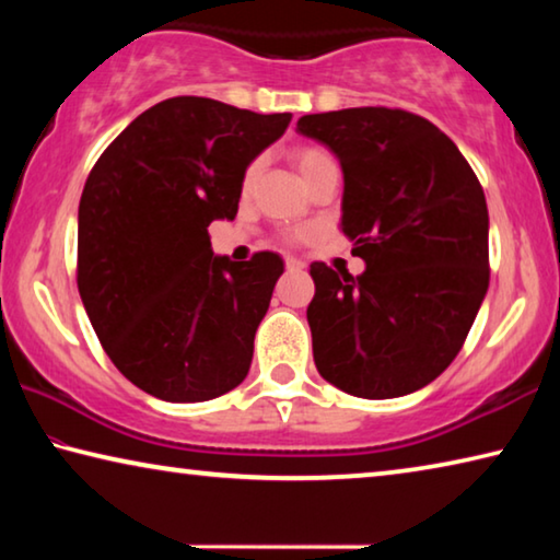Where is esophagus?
Listing matches in <instances>:
<instances>
[{
	"label": "esophagus",
	"mask_w": 560,
	"mask_h": 560,
	"mask_svg": "<svg viewBox=\"0 0 560 560\" xmlns=\"http://www.w3.org/2000/svg\"><path fill=\"white\" fill-rule=\"evenodd\" d=\"M287 269L289 271H301V269H306V264L299 261V259H293V257H287Z\"/></svg>",
	"instance_id": "1"
}]
</instances>
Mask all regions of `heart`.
I'll use <instances>...</instances> for the list:
<instances>
[{
  "mask_svg": "<svg viewBox=\"0 0 560 560\" xmlns=\"http://www.w3.org/2000/svg\"><path fill=\"white\" fill-rule=\"evenodd\" d=\"M289 155L293 160V165H296V170L301 173L303 183H308V179L314 177L320 167H326V165L334 163V158H330L328 150L318 148V145H293ZM257 175H259V160H254V163L246 167V173H244V187H249L254 179H257ZM281 240L283 242H291L293 234L291 232H281Z\"/></svg>",
  "mask_w": 560,
  "mask_h": 560,
  "instance_id": "obj_1",
  "label": "heart"
}]
</instances>
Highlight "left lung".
Segmentation results:
<instances>
[{
  "mask_svg": "<svg viewBox=\"0 0 560 560\" xmlns=\"http://www.w3.org/2000/svg\"><path fill=\"white\" fill-rule=\"evenodd\" d=\"M296 130L340 160V230L365 261L355 279L311 264L318 373L368 400L420 390L457 358L489 289L485 189L438 126L402 108L314 113Z\"/></svg>",
  "mask_w": 560,
  "mask_h": 560,
  "instance_id": "obj_1",
  "label": "left lung"
}]
</instances>
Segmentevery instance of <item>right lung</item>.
Wrapping results in <instances>:
<instances>
[{
	"label": "right lung",
	"instance_id": "obj_1",
	"mask_svg": "<svg viewBox=\"0 0 560 560\" xmlns=\"http://www.w3.org/2000/svg\"><path fill=\"white\" fill-rule=\"evenodd\" d=\"M289 122L177 96L140 113L93 165L75 281L103 350L148 395L202 402L249 373L283 261L214 257L207 226L234 220L246 167Z\"/></svg>",
	"mask_w": 560,
	"mask_h": 560
}]
</instances>
